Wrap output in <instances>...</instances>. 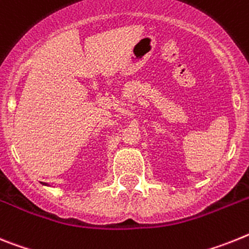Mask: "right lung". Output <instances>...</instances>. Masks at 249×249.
Listing matches in <instances>:
<instances>
[{
	"mask_svg": "<svg viewBox=\"0 0 249 249\" xmlns=\"http://www.w3.org/2000/svg\"><path fill=\"white\" fill-rule=\"evenodd\" d=\"M41 183H42V181H41ZM42 184H44V185H47V184H46V183H42Z\"/></svg>",
	"mask_w": 249,
	"mask_h": 249,
	"instance_id": "1",
	"label": "right lung"
}]
</instances>
